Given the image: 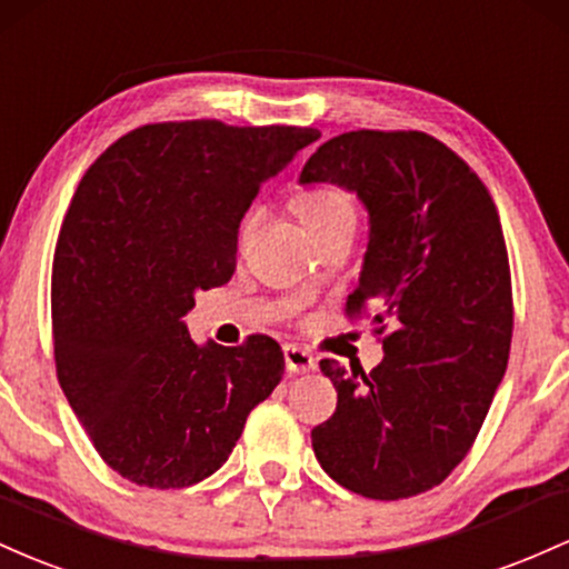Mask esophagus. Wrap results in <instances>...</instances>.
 <instances>
[{
  "label": "esophagus",
  "instance_id": "34e87169",
  "mask_svg": "<svg viewBox=\"0 0 569 569\" xmlns=\"http://www.w3.org/2000/svg\"><path fill=\"white\" fill-rule=\"evenodd\" d=\"M284 366L290 373H309L317 368V360L301 347H284Z\"/></svg>",
  "mask_w": 569,
  "mask_h": 569
}]
</instances>
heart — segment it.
<instances>
[{
	"label": "heart",
	"mask_w": 569,
	"mask_h": 569,
	"mask_svg": "<svg viewBox=\"0 0 569 569\" xmlns=\"http://www.w3.org/2000/svg\"><path fill=\"white\" fill-rule=\"evenodd\" d=\"M292 203H296V212L301 214L303 226L315 236L343 226V222H355V203L341 184H317V188L298 193ZM250 222L252 217H247L241 231H247Z\"/></svg>",
	"instance_id": "b5f03b06"
}]
</instances>
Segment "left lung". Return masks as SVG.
Returning <instances> with one entry per match:
<instances>
[{
	"label": "left lung",
	"mask_w": 569,
	"mask_h": 569,
	"mask_svg": "<svg viewBox=\"0 0 569 569\" xmlns=\"http://www.w3.org/2000/svg\"><path fill=\"white\" fill-rule=\"evenodd\" d=\"M368 209V250L347 315L392 325L370 373L322 360L336 413L311 430L322 470L355 495L403 500L462 462L508 368L513 296L500 217L457 152L422 131H349L309 158Z\"/></svg>",
	"instance_id": "obj_1"
}]
</instances>
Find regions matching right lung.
I'll return each mask as SVG.
<instances>
[{
	"label": "right lung",
	"instance_id": "1",
	"mask_svg": "<svg viewBox=\"0 0 569 569\" xmlns=\"http://www.w3.org/2000/svg\"><path fill=\"white\" fill-rule=\"evenodd\" d=\"M317 139L296 126H142L80 180L53 258V352L69 406L114 473L193 487L282 381L273 338L196 343L182 317L196 292L233 277L260 184Z\"/></svg>",
	"mask_w": 569,
	"mask_h": 569
}]
</instances>
